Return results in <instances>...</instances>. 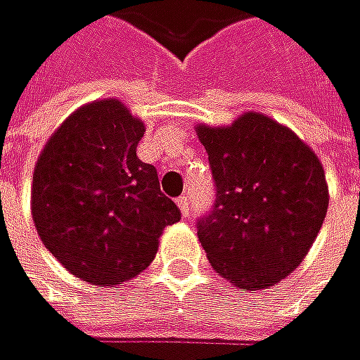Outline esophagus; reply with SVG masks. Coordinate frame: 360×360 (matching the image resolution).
Segmentation results:
<instances>
[{"label": "esophagus", "mask_w": 360, "mask_h": 360, "mask_svg": "<svg viewBox=\"0 0 360 360\" xmlns=\"http://www.w3.org/2000/svg\"><path fill=\"white\" fill-rule=\"evenodd\" d=\"M176 205H179V209H181V215L184 217L190 215V196H179L176 198Z\"/></svg>", "instance_id": "1"}]
</instances>
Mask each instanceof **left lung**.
<instances>
[{"mask_svg":"<svg viewBox=\"0 0 360 360\" xmlns=\"http://www.w3.org/2000/svg\"><path fill=\"white\" fill-rule=\"evenodd\" d=\"M215 202L198 238L217 274L240 289H268L312 247L329 205L325 170L295 132L262 113L232 126H198Z\"/></svg>","mask_w":360,"mask_h":360,"instance_id":"8db88e82","label":"left lung"}]
</instances>
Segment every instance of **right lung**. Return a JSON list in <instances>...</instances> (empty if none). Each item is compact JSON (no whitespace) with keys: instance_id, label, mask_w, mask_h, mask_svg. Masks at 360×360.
<instances>
[{"instance_id":"right-lung-1","label":"right lung","mask_w":360,"mask_h":360,"mask_svg":"<svg viewBox=\"0 0 360 360\" xmlns=\"http://www.w3.org/2000/svg\"><path fill=\"white\" fill-rule=\"evenodd\" d=\"M143 132L120 101L90 103L63 122L35 164L37 234L86 283L109 287L143 272L162 230L181 219L158 170L136 158Z\"/></svg>"}]
</instances>
